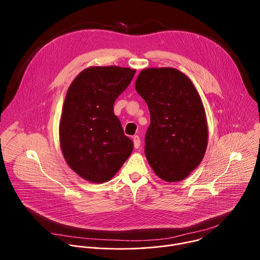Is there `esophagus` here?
I'll return each instance as SVG.
<instances>
[{
	"label": "esophagus",
	"mask_w": 260,
	"mask_h": 260,
	"mask_svg": "<svg viewBox=\"0 0 260 260\" xmlns=\"http://www.w3.org/2000/svg\"><path fill=\"white\" fill-rule=\"evenodd\" d=\"M133 141H134V146H135L136 149H138V148H140V145H141L140 137H139V136H134V137H133Z\"/></svg>",
	"instance_id": "1"
}]
</instances>
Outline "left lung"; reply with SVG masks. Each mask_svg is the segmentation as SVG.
I'll list each match as a JSON object with an SVG mask.
<instances>
[{"label": "left lung", "mask_w": 260, "mask_h": 260, "mask_svg": "<svg viewBox=\"0 0 260 260\" xmlns=\"http://www.w3.org/2000/svg\"><path fill=\"white\" fill-rule=\"evenodd\" d=\"M150 112L145 154L167 182L189 176L204 158L208 125L202 100L184 74L174 68L143 70L135 84Z\"/></svg>", "instance_id": "8db88e82"}]
</instances>
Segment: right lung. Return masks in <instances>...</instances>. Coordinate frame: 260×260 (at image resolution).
Instances as JSON below:
<instances>
[{
	"label": "right lung",
	"instance_id": "add662e5",
	"mask_svg": "<svg viewBox=\"0 0 260 260\" xmlns=\"http://www.w3.org/2000/svg\"><path fill=\"white\" fill-rule=\"evenodd\" d=\"M136 70L90 67L70 85L59 123V142L69 167L92 183L112 179L129 157L134 143L114 115L115 100Z\"/></svg>",
	"mask_w": 260,
	"mask_h": 260
}]
</instances>
